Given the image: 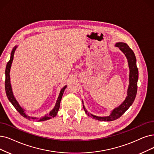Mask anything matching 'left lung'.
Returning a JSON list of instances; mask_svg holds the SVG:
<instances>
[{
  "instance_id": "obj_1",
  "label": "left lung",
  "mask_w": 154,
  "mask_h": 154,
  "mask_svg": "<svg viewBox=\"0 0 154 154\" xmlns=\"http://www.w3.org/2000/svg\"><path fill=\"white\" fill-rule=\"evenodd\" d=\"M115 46L120 49L122 53L125 55L128 60L129 69H130V75H129V85L127 90V95L125 100L121 103V105L114 108L109 116L103 117L97 116L88 112V110L86 109L84 106V103L82 100L83 107L86 114L93 119L98 121H112L119 118L129 109V107L132 105L137 93L138 70L137 66V59L133 51L126 43L118 42L115 44Z\"/></svg>"
}]
</instances>
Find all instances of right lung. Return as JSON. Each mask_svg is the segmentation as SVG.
Wrapping results in <instances>:
<instances>
[{
	"label": "right lung",
	"instance_id": "right-lung-1",
	"mask_svg": "<svg viewBox=\"0 0 154 154\" xmlns=\"http://www.w3.org/2000/svg\"><path fill=\"white\" fill-rule=\"evenodd\" d=\"M17 47V45H16L12 50L11 54V57H10V60L9 62L7 64V66H6V68H5V93L6 95H7V97L8 98V99L9 100V102L13 104V106L15 107V109L17 110L19 113L23 116L24 117V118H26L28 120H32V121H46L48 119H50L52 118H54L55 116H56L59 109L60 107V100L61 98H62V97L63 95L64 91L65 90V89L67 87V85H65L64 87L60 90V93L59 95V97L57 98V100L56 101V105H55L54 107L52 109V110H51L50 112L47 114L46 115H45L44 116H42L40 119L36 118V117H33V116H30L29 115H28L26 112V110L23 109L20 105L19 102H18L16 100V98H15L13 92V90H12V87H11V79H10V70H11V65L12 63H13V60L14 59V52L16 50V48Z\"/></svg>",
	"mask_w": 154,
	"mask_h": 154
}]
</instances>
